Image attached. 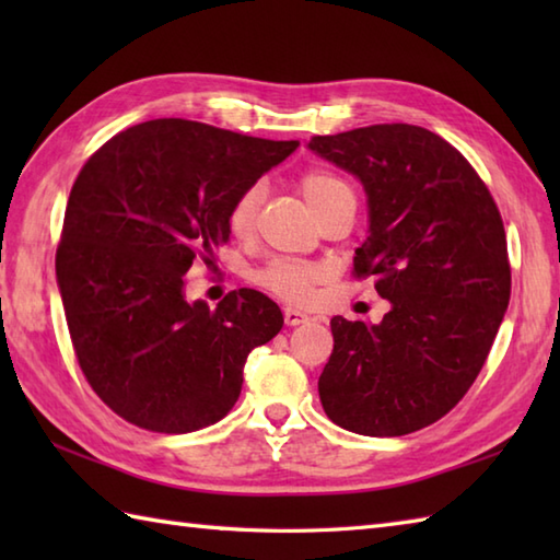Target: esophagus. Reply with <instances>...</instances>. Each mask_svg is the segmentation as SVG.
Instances as JSON below:
<instances>
[{"mask_svg": "<svg viewBox=\"0 0 560 560\" xmlns=\"http://www.w3.org/2000/svg\"><path fill=\"white\" fill-rule=\"evenodd\" d=\"M283 323H287L289 327H295V325H303L307 323V315L295 311V307H283Z\"/></svg>", "mask_w": 560, "mask_h": 560, "instance_id": "34e87169", "label": "esophagus"}]
</instances>
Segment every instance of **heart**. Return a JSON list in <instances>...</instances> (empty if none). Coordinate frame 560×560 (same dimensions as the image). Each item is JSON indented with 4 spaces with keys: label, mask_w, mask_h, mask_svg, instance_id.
<instances>
[{
    "label": "heart",
    "mask_w": 560,
    "mask_h": 560,
    "mask_svg": "<svg viewBox=\"0 0 560 560\" xmlns=\"http://www.w3.org/2000/svg\"><path fill=\"white\" fill-rule=\"evenodd\" d=\"M301 192L315 213L325 209L329 201H335L341 195H351V187L341 180L339 175L313 168L305 171L299 180ZM261 201V187L249 185L241 195L233 199L229 209V229L235 235H249L255 231L257 211ZM323 267L311 265V261H295V259H271L269 265L255 271V283L269 293L279 295V299L289 303H307L313 299L315 283L323 279Z\"/></svg>",
    "instance_id": "heart-1"
}]
</instances>
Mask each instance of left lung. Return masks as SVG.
<instances>
[{"instance_id": "left-lung-1", "label": "left lung", "mask_w": 560, "mask_h": 560, "mask_svg": "<svg viewBox=\"0 0 560 560\" xmlns=\"http://www.w3.org/2000/svg\"><path fill=\"white\" fill-rule=\"evenodd\" d=\"M307 149L368 195L353 277L392 303L380 325L331 317L319 401L351 433L395 438L435 423L474 385L510 301L501 211L443 137L392 122L313 137Z\"/></svg>"}]
</instances>
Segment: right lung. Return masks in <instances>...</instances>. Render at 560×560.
<instances>
[{"label":"right lung","instance_id":"add662e5","mask_svg":"<svg viewBox=\"0 0 560 560\" xmlns=\"http://www.w3.org/2000/svg\"><path fill=\"white\" fill-rule=\"evenodd\" d=\"M299 149L163 117L125 129L83 163L55 269L77 361L125 421L189 433L241 397L247 353L279 335V305L255 289L213 307L185 299L192 261L229 241L245 187Z\"/></svg>","mask_w":560,"mask_h":560}]
</instances>
